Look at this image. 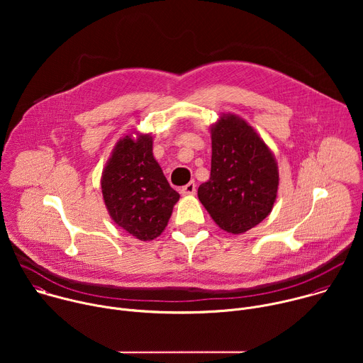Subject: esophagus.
<instances>
[{
  "label": "esophagus",
  "instance_id": "1",
  "mask_svg": "<svg viewBox=\"0 0 363 363\" xmlns=\"http://www.w3.org/2000/svg\"><path fill=\"white\" fill-rule=\"evenodd\" d=\"M195 191H196V186H195V182H194V181H191L189 184H186L185 186L181 188V194H182V195H194Z\"/></svg>",
  "mask_w": 363,
  "mask_h": 363
}]
</instances>
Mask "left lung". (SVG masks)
<instances>
[{
	"label": "left lung",
	"mask_w": 363,
	"mask_h": 363,
	"mask_svg": "<svg viewBox=\"0 0 363 363\" xmlns=\"http://www.w3.org/2000/svg\"><path fill=\"white\" fill-rule=\"evenodd\" d=\"M211 177L198 198L216 224L242 234L273 210L279 189L274 153L242 118L224 113L211 126Z\"/></svg>",
	"instance_id": "1"
}]
</instances>
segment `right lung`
I'll list each match as a JSON object with an SVG mask.
<instances>
[{"mask_svg": "<svg viewBox=\"0 0 363 363\" xmlns=\"http://www.w3.org/2000/svg\"><path fill=\"white\" fill-rule=\"evenodd\" d=\"M121 138L101 172V194L111 218L140 241L162 234L179 194L153 158L152 136Z\"/></svg>", "mask_w": 363, "mask_h": 363, "instance_id": "1", "label": "right lung"}]
</instances>
